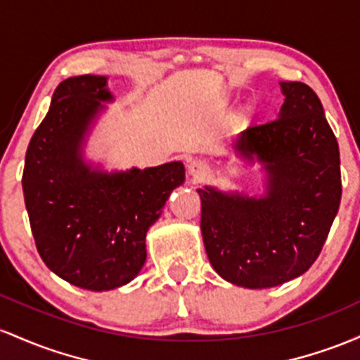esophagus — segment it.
I'll use <instances>...</instances> for the list:
<instances>
[{
    "instance_id": "1",
    "label": "esophagus",
    "mask_w": 360,
    "mask_h": 360,
    "mask_svg": "<svg viewBox=\"0 0 360 360\" xmlns=\"http://www.w3.org/2000/svg\"><path fill=\"white\" fill-rule=\"evenodd\" d=\"M188 173H191L193 181H200L205 175H207V165L200 160H193L192 163L188 165Z\"/></svg>"
}]
</instances>
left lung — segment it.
Wrapping results in <instances>:
<instances>
[{
  "instance_id": "obj_1",
  "label": "left lung",
  "mask_w": 360,
  "mask_h": 360,
  "mask_svg": "<svg viewBox=\"0 0 360 360\" xmlns=\"http://www.w3.org/2000/svg\"><path fill=\"white\" fill-rule=\"evenodd\" d=\"M278 119L243 131L238 156L267 173L260 197L199 188L200 231L224 281L265 289L302 276L320 255L342 199L340 151L308 84L282 82Z\"/></svg>"
}]
</instances>
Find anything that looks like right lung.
<instances>
[{"label": "right lung", "instance_id": "add662e5", "mask_svg": "<svg viewBox=\"0 0 360 360\" xmlns=\"http://www.w3.org/2000/svg\"><path fill=\"white\" fill-rule=\"evenodd\" d=\"M112 100L105 76L59 83L27 148L22 176L40 258L56 276L88 290L120 288L139 274L149 226L185 180L180 161L112 173L84 163V136L102 102Z\"/></svg>", "mask_w": 360, "mask_h": 360}]
</instances>
